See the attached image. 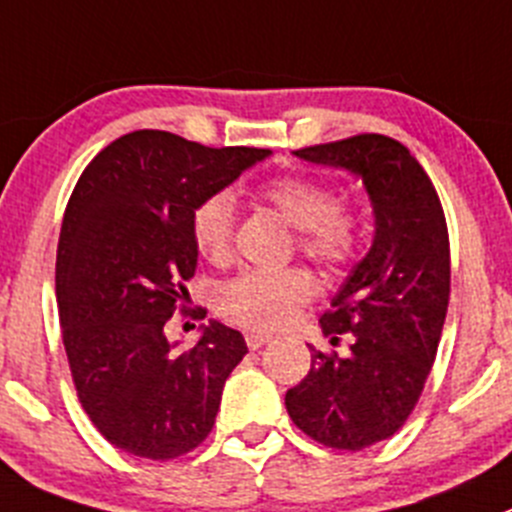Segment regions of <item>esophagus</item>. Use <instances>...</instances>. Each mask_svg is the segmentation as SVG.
<instances>
[{
  "label": "esophagus",
  "instance_id": "1",
  "mask_svg": "<svg viewBox=\"0 0 512 512\" xmlns=\"http://www.w3.org/2000/svg\"><path fill=\"white\" fill-rule=\"evenodd\" d=\"M245 340H247V347H250V350H260L262 345L272 342V335H267V332H247Z\"/></svg>",
  "mask_w": 512,
  "mask_h": 512
}]
</instances>
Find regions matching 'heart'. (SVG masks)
Here are the masks:
<instances>
[{
  "instance_id": "obj_1",
  "label": "heart",
  "mask_w": 512,
  "mask_h": 512,
  "mask_svg": "<svg viewBox=\"0 0 512 512\" xmlns=\"http://www.w3.org/2000/svg\"><path fill=\"white\" fill-rule=\"evenodd\" d=\"M257 197L297 230L302 255L327 270L345 265L357 247V222L345 207H337L335 192L322 182L300 175H282L262 182ZM235 237V197L215 192L192 212V242L212 265H225L232 257ZM315 295L310 272L297 270H245L225 282L217 297L227 320L250 330H280Z\"/></svg>"
}]
</instances>
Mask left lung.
<instances>
[{
	"instance_id": "obj_1",
	"label": "left lung",
	"mask_w": 512,
	"mask_h": 512,
	"mask_svg": "<svg viewBox=\"0 0 512 512\" xmlns=\"http://www.w3.org/2000/svg\"><path fill=\"white\" fill-rule=\"evenodd\" d=\"M362 180L375 217L367 255L320 317L350 355L312 350L305 380L287 390L292 423L322 445L362 450L390 438L413 413L438 352L450 297V242L433 182L408 147L357 135L292 152Z\"/></svg>"
}]
</instances>
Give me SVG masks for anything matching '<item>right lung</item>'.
Instances as JSON below:
<instances>
[{"mask_svg":"<svg viewBox=\"0 0 512 512\" xmlns=\"http://www.w3.org/2000/svg\"><path fill=\"white\" fill-rule=\"evenodd\" d=\"M270 155L137 130L79 177L59 232V322L79 403L114 448L170 460L210 435L245 337L210 320L177 350L165 325L195 275V207Z\"/></svg>","mask_w":512,"mask_h":512,"instance_id":"1","label":"right lung"}]
</instances>
